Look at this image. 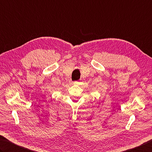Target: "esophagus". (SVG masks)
Wrapping results in <instances>:
<instances>
[{
  "label": "esophagus",
  "instance_id": "1",
  "mask_svg": "<svg viewBox=\"0 0 152 152\" xmlns=\"http://www.w3.org/2000/svg\"><path fill=\"white\" fill-rule=\"evenodd\" d=\"M78 83H79L78 81H74V82H73V83H74V84H78Z\"/></svg>",
  "mask_w": 152,
  "mask_h": 152
}]
</instances>
